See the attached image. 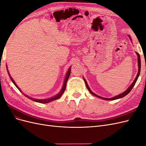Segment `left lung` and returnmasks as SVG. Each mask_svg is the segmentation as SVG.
<instances>
[{"mask_svg": "<svg viewBox=\"0 0 146 146\" xmlns=\"http://www.w3.org/2000/svg\"><path fill=\"white\" fill-rule=\"evenodd\" d=\"M136 54H137V55H138V74H137L136 77L135 78V80L133 81V82L132 83V84L130 85V86L129 88H128V89H127L125 92H123V93H122V94H119V95H118V96H115V97H114V98H102V97H100V96H99L96 95V94L94 93V92H92L91 91V90L90 89L89 86H88V84H87L86 80H85V79H84V81H85V82L86 86V88H88V91H89L92 94H93L94 96H96V97H98V98H100V99H104V100H113L118 99L122 98H123V97H124V96H125L126 95H127V94H129V92L131 91V90H132V88H133V86H135V83H136L137 80H138V77H139V74H140V70H141V58H140V55H139L138 53H136Z\"/></svg>", "mask_w": 146, "mask_h": 146, "instance_id": "1", "label": "left lung"}]
</instances>
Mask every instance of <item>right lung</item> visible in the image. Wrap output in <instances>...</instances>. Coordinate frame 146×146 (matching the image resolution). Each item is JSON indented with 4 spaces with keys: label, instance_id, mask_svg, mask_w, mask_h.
Returning a JSON list of instances; mask_svg holds the SVG:
<instances>
[{
    "label": "right lung",
    "instance_id": "right-lung-1",
    "mask_svg": "<svg viewBox=\"0 0 146 146\" xmlns=\"http://www.w3.org/2000/svg\"><path fill=\"white\" fill-rule=\"evenodd\" d=\"M70 74V68H69V69H68V72H67V74H66V78H65V80H64V82L63 86V88H62V89H61V91L60 92V93H59V94H58L57 95L55 96L54 97H53V98H49V99H44V100H36V99H32V98H29V97H27V96H25H25L27 97V98H28L29 99H31V100H32L33 101H35V102H36L41 103V104H46V103H48V102H51V101H52V100H56V99H59V98H60V97L61 96V95H62V94L64 93V92L65 89H66V83H67V81H68V78H69V77ZM8 74H9V73H8ZM9 76H10V74H9ZM10 78H11V81L13 82V83H14V84H15V85L17 87V89H18L20 91H21V90L19 89V88L18 87H17V85H16V84L15 83V82H14V80H13V79H12V78L10 77Z\"/></svg>",
    "mask_w": 146,
    "mask_h": 146
}]
</instances>
